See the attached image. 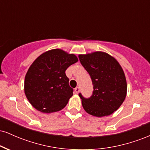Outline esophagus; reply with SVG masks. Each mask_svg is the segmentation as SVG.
Wrapping results in <instances>:
<instances>
[{"mask_svg":"<svg viewBox=\"0 0 150 150\" xmlns=\"http://www.w3.org/2000/svg\"><path fill=\"white\" fill-rule=\"evenodd\" d=\"M80 87H77L75 89V92L76 93V94H78V93L80 92Z\"/></svg>","mask_w":150,"mask_h":150,"instance_id":"34e87169","label":"esophagus"}]
</instances>
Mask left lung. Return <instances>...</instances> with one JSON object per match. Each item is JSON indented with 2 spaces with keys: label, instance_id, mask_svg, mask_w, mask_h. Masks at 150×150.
Here are the masks:
<instances>
[{
  "label": "left lung",
  "instance_id": "obj_1",
  "mask_svg": "<svg viewBox=\"0 0 150 150\" xmlns=\"http://www.w3.org/2000/svg\"><path fill=\"white\" fill-rule=\"evenodd\" d=\"M81 64L92 79L94 91L85 99L80 94L85 111L96 117L109 116L118 110L127 94V82L121 65L108 53L103 51L80 54Z\"/></svg>",
  "mask_w": 150,
  "mask_h": 150
}]
</instances>
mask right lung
I'll list each match as a JSON object with an SVG mask.
<instances>
[{
  "mask_svg": "<svg viewBox=\"0 0 150 150\" xmlns=\"http://www.w3.org/2000/svg\"><path fill=\"white\" fill-rule=\"evenodd\" d=\"M78 61L73 53L60 49L41 54L26 73L24 90L34 108L42 113L56 112L66 106L73 95L65 70Z\"/></svg>",
  "mask_w": 150,
  "mask_h": 150,
  "instance_id": "add662e5",
  "label": "right lung"
}]
</instances>
